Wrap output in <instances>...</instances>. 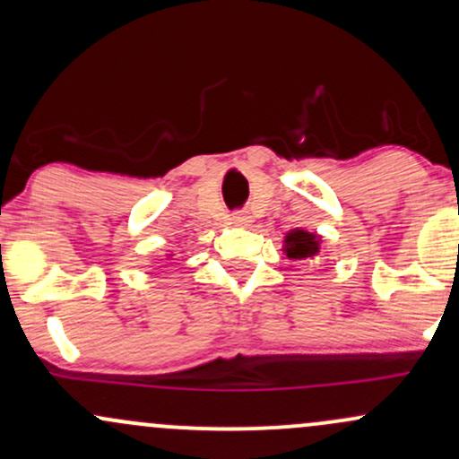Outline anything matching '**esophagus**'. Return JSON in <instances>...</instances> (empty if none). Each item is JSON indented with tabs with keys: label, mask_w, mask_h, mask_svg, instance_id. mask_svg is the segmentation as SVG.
<instances>
[{
	"label": "esophagus",
	"mask_w": 459,
	"mask_h": 459,
	"mask_svg": "<svg viewBox=\"0 0 459 459\" xmlns=\"http://www.w3.org/2000/svg\"><path fill=\"white\" fill-rule=\"evenodd\" d=\"M230 222H233L235 226H246L247 222H250V218H247L246 213L237 212V213H233V218H230Z\"/></svg>",
	"instance_id": "esophagus-1"
}]
</instances>
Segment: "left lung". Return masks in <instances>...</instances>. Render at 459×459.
Wrapping results in <instances>:
<instances>
[{
  "label": "left lung",
  "mask_w": 459,
  "mask_h": 459,
  "mask_svg": "<svg viewBox=\"0 0 459 459\" xmlns=\"http://www.w3.org/2000/svg\"><path fill=\"white\" fill-rule=\"evenodd\" d=\"M282 252L289 259L296 261H313L321 252V235L310 233L304 229H293L284 235Z\"/></svg>",
  "instance_id": "left-lung-1"
}]
</instances>
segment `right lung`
I'll return each instance as SVG.
<instances>
[{"instance_id": "obj_1", "label": "right lung", "mask_w": 459, "mask_h": 459, "mask_svg": "<svg viewBox=\"0 0 459 459\" xmlns=\"http://www.w3.org/2000/svg\"><path fill=\"white\" fill-rule=\"evenodd\" d=\"M170 256H172V255H168V259H170Z\"/></svg>"}]
</instances>
